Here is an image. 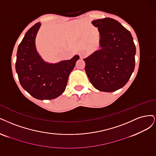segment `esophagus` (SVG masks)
<instances>
[{
  "label": "esophagus",
  "mask_w": 156,
  "mask_h": 156,
  "mask_svg": "<svg viewBox=\"0 0 156 156\" xmlns=\"http://www.w3.org/2000/svg\"><path fill=\"white\" fill-rule=\"evenodd\" d=\"M80 58H83L84 56H85V53H83V52L80 53Z\"/></svg>",
  "instance_id": "1"
}]
</instances>
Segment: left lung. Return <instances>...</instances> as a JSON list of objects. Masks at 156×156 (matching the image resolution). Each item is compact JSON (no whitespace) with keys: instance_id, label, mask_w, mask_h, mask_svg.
I'll use <instances>...</instances> for the list:
<instances>
[{"instance_id":"8db88e82","label":"left lung","mask_w":156,"mask_h":156,"mask_svg":"<svg viewBox=\"0 0 156 156\" xmlns=\"http://www.w3.org/2000/svg\"><path fill=\"white\" fill-rule=\"evenodd\" d=\"M100 33V49L83 59L85 71L93 87L113 92L128 82L135 68V44L131 33L116 20H94Z\"/></svg>"}]
</instances>
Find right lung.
I'll return each mask as SVG.
<instances>
[{
  "mask_svg": "<svg viewBox=\"0 0 156 156\" xmlns=\"http://www.w3.org/2000/svg\"><path fill=\"white\" fill-rule=\"evenodd\" d=\"M41 25L36 23L25 34L18 47L16 69L25 91L35 98L51 100L65 91L69 74L80 57L75 55L71 59L56 63L44 62L35 42Z\"/></svg>",
  "mask_w": 156,
  "mask_h": 156,
  "instance_id": "add662e5",
  "label": "right lung"
}]
</instances>
